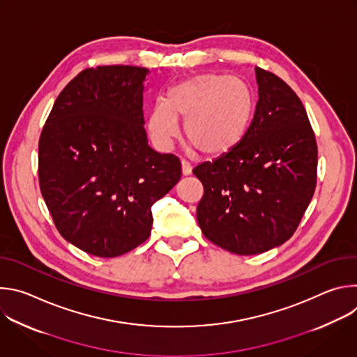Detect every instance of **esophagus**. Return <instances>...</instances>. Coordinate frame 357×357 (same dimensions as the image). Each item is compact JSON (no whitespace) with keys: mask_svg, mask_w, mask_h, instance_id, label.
Here are the masks:
<instances>
[{"mask_svg":"<svg viewBox=\"0 0 357 357\" xmlns=\"http://www.w3.org/2000/svg\"><path fill=\"white\" fill-rule=\"evenodd\" d=\"M190 174H192V167L188 162L182 161V175L183 176H189Z\"/></svg>","mask_w":357,"mask_h":357,"instance_id":"obj_1","label":"esophagus"}]
</instances>
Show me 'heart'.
I'll return each instance as SVG.
<instances>
[{"label": "heart", "mask_w": 357, "mask_h": 357, "mask_svg": "<svg viewBox=\"0 0 357 357\" xmlns=\"http://www.w3.org/2000/svg\"><path fill=\"white\" fill-rule=\"evenodd\" d=\"M256 113V97L247 83L218 73H199L174 84L165 103L151 107L146 127L154 142L169 148L185 135L202 157L220 158L245 138Z\"/></svg>", "instance_id": "1"}]
</instances>
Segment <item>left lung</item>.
Listing matches in <instances>:
<instances>
[{
  "label": "left lung",
  "mask_w": 357,
  "mask_h": 357,
  "mask_svg": "<svg viewBox=\"0 0 357 357\" xmlns=\"http://www.w3.org/2000/svg\"><path fill=\"white\" fill-rule=\"evenodd\" d=\"M254 72L259 100L245 138L193 169L205 188L196 212L202 233L238 256L284 244L317 186L318 148L301 100L278 76Z\"/></svg>",
  "instance_id": "8db88e82"
}]
</instances>
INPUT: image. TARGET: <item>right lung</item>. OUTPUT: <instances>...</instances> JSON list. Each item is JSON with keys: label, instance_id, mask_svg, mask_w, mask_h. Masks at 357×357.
I'll use <instances>...</instances> for the list:
<instances>
[{"label": "right lung", "instance_id": "right-lung-1", "mask_svg": "<svg viewBox=\"0 0 357 357\" xmlns=\"http://www.w3.org/2000/svg\"><path fill=\"white\" fill-rule=\"evenodd\" d=\"M138 66L80 72L58 96L39 139V185L70 244L112 259L144 243L151 208L181 179V162L148 145Z\"/></svg>", "mask_w": 357, "mask_h": 357}]
</instances>
